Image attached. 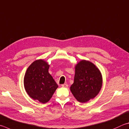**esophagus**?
Returning <instances> with one entry per match:
<instances>
[{
    "label": "esophagus",
    "mask_w": 129,
    "mask_h": 129,
    "mask_svg": "<svg viewBox=\"0 0 129 129\" xmlns=\"http://www.w3.org/2000/svg\"><path fill=\"white\" fill-rule=\"evenodd\" d=\"M61 86L62 87H68V85L67 84H62V85H61Z\"/></svg>",
    "instance_id": "1"
}]
</instances>
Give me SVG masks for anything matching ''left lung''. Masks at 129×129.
I'll use <instances>...</instances> for the list:
<instances>
[{
  "label": "left lung",
  "instance_id": "obj_1",
  "mask_svg": "<svg viewBox=\"0 0 129 129\" xmlns=\"http://www.w3.org/2000/svg\"><path fill=\"white\" fill-rule=\"evenodd\" d=\"M102 86V74L94 64L86 60L77 64L71 91L78 102L86 103L93 99L99 93Z\"/></svg>",
  "mask_w": 129,
  "mask_h": 129
}]
</instances>
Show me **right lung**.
Segmentation results:
<instances>
[{
  "instance_id": "1",
  "label": "right lung",
  "mask_w": 129,
  "mask_h": 129,
  "mask_svg": "<svg viewBox=\"0 0 129 129\" xmlns=\"http://www.w3.org/2000/svg\"><path fill=\"white\" fill-rule=\"evenodd\" d=\"M48 69L49 65L45 61L36 60L28 68L24 77V87L27 94L42 103L48 102L58 87Z\"/></svg>"
}]
</instances>
